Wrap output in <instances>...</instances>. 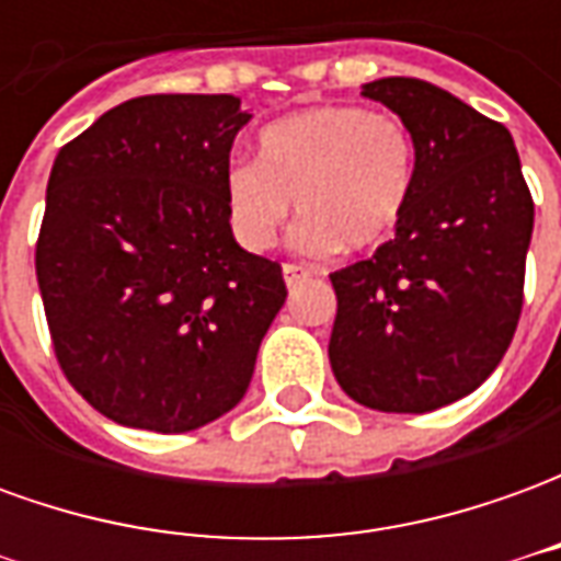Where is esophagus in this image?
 I'll return each instance as SVG.
<instances>
[{
  "label": "esophagus",
  "mask_w": 561,
  "mask_h": 561,
  "mask_svg": "<svg viewBox=\"0 0 561 561\" xmlns=\"http://www.w3.org/2000/svg\"><path fill=\"white\" fill-rule=\"evenodd\" d=\"M282 279H285L288 288H297L300 282L309 279V270L297 267V264H282Z\"/></svg>",
  "instance_id": "34e87169"
}]
</instances>
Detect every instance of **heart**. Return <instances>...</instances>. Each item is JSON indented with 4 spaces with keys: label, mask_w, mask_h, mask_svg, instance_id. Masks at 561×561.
Here are the masks:
<instances>
[{
    "label": "heart",
    "mask_w": 561,
    "mask_h": 561,
    "mask_svg": "<svg viewBox=\"0 0 561 561\" xmlns=\"http://www.w3.org/2000/svg\"><path fill=\"white\" fill-rule=\"evenodd\" d=\"M414 185V144L397 116L321 104L270 123L257 159L233 161L225 204L233 237L264 252L291 213L304 255L366 252L397 231Z\"/></svg>",
    "instance_id": "1"
}]
</instances>
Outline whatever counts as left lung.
Here are the masks:
<instances>
[{
    "label": "left lung",
    "instance_id": "left-lung-1",
    "mask_svg": "<svg viewBox=\"0 0 561 561\" xmlns=\"http://www.w3.org/2000/svg\"><path fill=\"white\" fill-rule=\"evenodd\" d=\"M360 95L409 128L414 185L397 237L330 273V366L366 409L435 412L481 388L514 340L535 204L502 123L417 78Z\"/></svg>",
    "mask_w": 561,
    "mask_h": 561
}]
</instances>
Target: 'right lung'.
<instances>
[{"label": "right lung", "mask_w": 561, "mask_h": 561, "mask_svg": "<svg viewBox=\"0 0 561 561\" xmlns=\"http://www.w3.org/2000/svg\"><path fill=\"white\" fill-rule=\"evenodd\" d=\"M237 95H144L59 149L35 273L66 378L104 417L188 433L243 400L285 304L276 261L233 240Z\"/></svg>", "instance_id": "right-lung-1"}]
</instances>
